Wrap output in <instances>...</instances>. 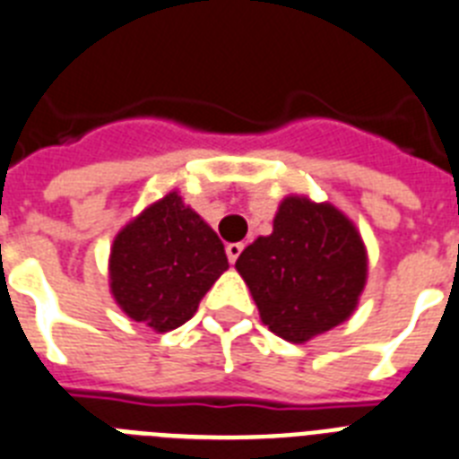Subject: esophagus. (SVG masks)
Listing matches in <instances>:
<instances>
[{
	"label": "esophagus",
	"instance_id": "1",
	"mask_svg": "<svg viewBox=\"0 0 459 459\" xmlns=\"http://www.w3.org/2000/svg\"><path fill=\"white\" fill-rule=\"evenodd\" d=\"M241 251H244V244H241V241H237V244H227L225 253L227 257H230V263H237V257L241 255Z\"/></svg>",
	"mask_w": 459,
	"mask_h": 459
}]
</instances>
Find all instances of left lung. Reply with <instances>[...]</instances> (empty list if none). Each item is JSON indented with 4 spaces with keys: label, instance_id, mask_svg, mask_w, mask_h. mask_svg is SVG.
Returning <instances> with one entry per match:
<instances>
[{
    "label": "left lung",
    "instance_id": "8db88e82",
    "mask_svg": "<svg viewBox=\"0 0 459 459\" xmlns=\"http://www.w3.org/2000/svg\"><path fill=\"white\" fill-rule=\"evenodd\" d=\"M260 319L289 342H307L351 316L368 276L354 222L331 204L286 196L270 237L237 260Z\"/></svg>",
    "mask_w": 459,
    "mask_h": 459
}]
</instances>
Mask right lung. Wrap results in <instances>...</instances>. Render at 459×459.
<instances>
[{"label":"right lung","instance_id":"obj_1","mask_svg":"<svg viewBox=\"0 0 459 459\" xmlns=\"http://www.w3.org/2000/svg\"><path fill=\"white\" fill-rule=\"evenodd\" d=\"M227 267L218 234L183 196L169 192L115 237L109 290L128 319L169 333L195 316Z\"/></svg>","mask_w":459,"mask_h":459}]
</instances>
